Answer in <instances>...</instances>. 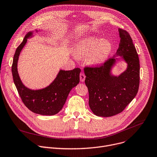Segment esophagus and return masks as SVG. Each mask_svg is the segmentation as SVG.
<instances>
[{
    "mask_svg": "<svg viewBox=\"0 0 157 157\" xmlns=\"http://www.w3.org/2000/svg\"><path fill=\"white\" fill-rule=\"evenodd\" d=\"M79 78H80V81L81 82H84V80H85V78H86V76H85L84 73H81L80 75H79Z\"/></svg>",
    "mask_w": 157,
    "mask_h": 157,
    "instance_id": "1",
    "label": "esophagus"
}]
</instances>
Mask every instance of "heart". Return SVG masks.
Masks as SVG:
<instances>
[{"mask_svg": "<svg viewBox=\"0 0 157 157\" xmlns=\"http://www.w3.org/2000/svg\"><path fill=\"white\" fill-rule=\"evenodd\" d=\"M112 49L111 42L97 36H90L80 40L75 49L76 55L87 57V61L92 64L103 62Z\"/></svg>", "mask_w": 157, "mask_h": 157, "instance_id": "heart-1", "label": "heart"}]
</instances>
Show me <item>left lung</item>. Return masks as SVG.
<instances>
[{"instance_id": "left-lung-1", "label": "left lung", "mask_w": 157, "mask_h": 157, "mask_svg": "<svg viewBox=\"0 0 157 157\" xmlns=\"http://www.w3.org/2000/svg\"><path fill=\"white\" fill-rule=\"evenodd\" d=\"M121 38L116 56L128 64L119 76L110 75L115 57L96 66H86L85 84L89 92V105L96 116L109 117L122 112L136 96L140 84V61L133 40L126 31L119 28Z\"/></svg>"}]
</instances>
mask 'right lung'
<instances>
[{
	"instance_id": "add662e5",
	"label": "right lung",
	"mask_w": 157,
	"mask_h": 157,
	"mask_svg": "<svg viewBox=\"0 0 157 157\" xmlns=\"http://www.w3.org/2000/svg\"><path fill=\"white\" fill-rule=\"evenodd\" d=\"M31 36L32 32L26 34L13 56L12 65L13 82L23 103L28 109L39 115H54L61 110L69 92L79 83L81 69L77 67L71 71L61 70L54 81L44 89L31 90L26 88L20 79L17 66L20 52L27 39Z\"/></svg>"
}]
</instances>
